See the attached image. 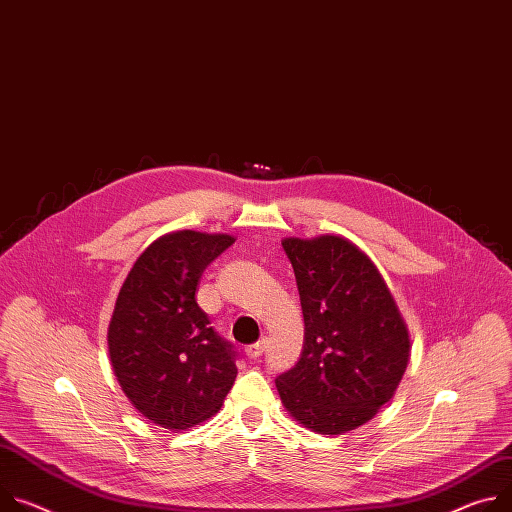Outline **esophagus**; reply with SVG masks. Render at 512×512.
Instances as JSON below:
<instances>
[{
  "label": "esophagus",
  "mask_w": 512,
  "mask_h": 512,
  "mask_svg": "<svg viewBox=\"0 0 512 512\" xmlns=\"http://www.w3.org/2000/svg\"><path fill=\"white\" fill-rule=\"evenodd\" d=\"M265 347H267V341H265V339H261V341H257L255 345H249V347L245 349V353H247V357H249V359H257V357H261V355H263Z\"/></svg>",
  "instance_id": "1"
}]
</instances>
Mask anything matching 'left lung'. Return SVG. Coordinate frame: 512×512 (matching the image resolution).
<instances>
[{
  "label": "left lung",
  "instance_id": "obj_1",
  "mask_svg": "<svg viewBox=\"0 0 512 512\" xmlns=\"http://www.w3.org/2000/svg\"><path fill=\"white\" fill-rule=\"evenodd\" d=\"M304 314V349L275 380L294 421L345 435L394 396L408 359V324L378 265L343 235L282 241Z\"/></svg>",
  "mask_w": 512,
  "mask_h": 512
}]
</instances>
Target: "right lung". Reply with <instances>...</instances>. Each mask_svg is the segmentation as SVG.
Segmentation results:
<instances>
[{"mask_svg": "<svg viewBox=\"0 0 512 512\" xmlns=\"http://www.w3.org/2000/svg\"><path fill=\"white\" fill-rule=\"evenodd\" d=\"M232 243L228 232H167L134 261L114 304V376L138 412L173 433L214 416L237 378L235 355L196 302L204 269Z\"/></svg>", "mask_w": 512, "mask_h": 512, "instance_id": "right-lung-1", "label": "right lung"}]
</instances>
